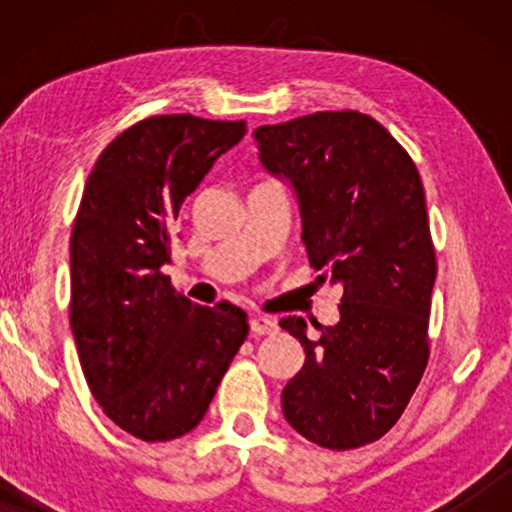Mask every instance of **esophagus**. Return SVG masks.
<instances>
[{
  "label": "esophagus",
  "mask_w": 512,
  "mask_h": 512,
  "mask_svg": "<svg viewBox=\"0 0 512 512\" xmlns=\"http://www.w3.org/2000/svg\"><path fill=\"white\" fill-rule=\"evenodd\" d=\"M251 333L254 335H272L277 333V321L270 317H254L251 319Z\"/></svg>",
  "instance_id": "obj_1"
}]
</instances>
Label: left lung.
<instances>
[{
    "label": "left lung",
    "instance_id": "1",
    "mask_svg": "<svg viewBox=\"0 0 512 512\" xmlns=\"http://www.w3.org/2000/svg\"><path fill=\"white\" fill-rule=\"evenodd\" d=\"M261 165L293 186L319 282L342 286L340 321H279L305 363L282 391L286 422L328 450L382 438L429 361L436 284L426 198L408 151L375 118L317 111L254 130Z\"/></svg>",
    "mask_w": 512,
    "mask_h": 512
}]
</instances>
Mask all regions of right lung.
<instances>
[{
	"instance_id": "obj_1",
	"label": "right lung",
	"mask_w": 512,
	"mask_h": 512,
	"mask_svg": "<svg viewBox=\"0 0 512 512\" xmlns=\"http://www.w3.org/2000/svg\"><path fill=\"white\" fill-rule=\"evenodd\" d=\"M244 132V121L144 118L100 153L83 188L69 324L104 415L146 443L202 422L249 333L240 307L195 305L160 272L186 195Z\"/></svg>"
}]
</instances>
